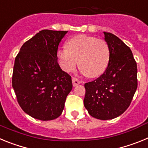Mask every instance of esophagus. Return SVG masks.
Masks as SVG:
<instances>
[{
    "label": "esophagus",
    "mask_w": 148,
    "mask_h": 148,
    "mask_svg": "<svg viewBox=\"0 0 148 148\" xmlns=\"http://www.w3.org/2000/svg\"><path fill=\"white\" fill-rule=\"evenodd\" d=\"M72 82H73V87H76L77 85H78V84H80V81L78 80L77 78H72Z\"/></svg>",
    "instance_id": "obj_1"
}]
</instances>
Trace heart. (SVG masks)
Segmentation results:
<instances>
[{"label": "heart", "instance_id": "obj_1", "mask_svg": "<svg viewBox=\"0 0 148 148\" xmlns=\"http://www.w3.org/2000/svg\"><path fill=\"white\" fill-rule=\"evenodd\" d=\"M61 69L70 73L78 64L82 72L89 77H98L105 71L110 57L108 44L102 39L78 35L66 42V48L57 51Z\"/></svg>", "mask_w": 148, "mask_h": 148}]
</instances>
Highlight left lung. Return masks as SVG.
Listing matches in <instances>:
<instances>
[{
    "instance_id": "1",
    "label": "left lung",
    "mask_w": 148,
    "mask_h": 148,
    "mask_svg": "<svg viewBox=\"0 0 148 148\" xmlns=\"http://www.w3.org/2000/svg\"><path fill=\"white\" fill-rule=\"evenodd\" d=\"M104 34L110 49L108 66L100 77L84 84V104L91 116L108 120L130 106L137 89V65L130 47L113 34Z\"/></svg>"
}]
</instances>
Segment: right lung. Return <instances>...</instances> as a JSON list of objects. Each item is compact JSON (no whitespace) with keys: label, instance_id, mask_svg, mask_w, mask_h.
I'll use <instances>...</instances> for the list:
<instances>
[{"label":"right lung","instance_id":"right-lung-1","mask_svg":"<svg viewBox=\"0 0 148 148\" xmlns=\"http://www.w3.org/2000/svg\"><path fill=\"white\" fill-rule=\"evenodd\" d=\"M67 31L41 30L23 44L13 68L12 87L24 112L49 121L61 116L73 88L58 63L57 51Z\"/></svg>","mask_w":148,"mask_h":148}]
</instances>
